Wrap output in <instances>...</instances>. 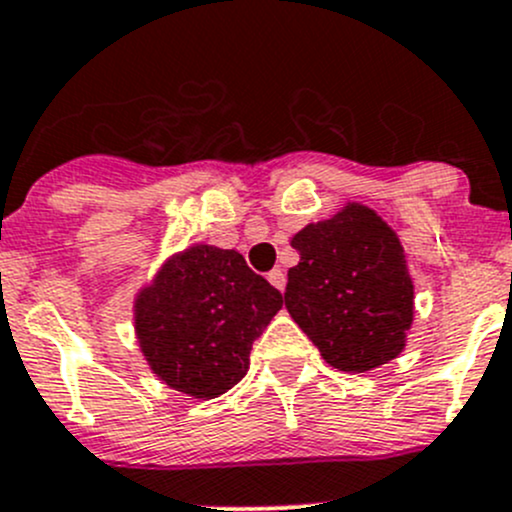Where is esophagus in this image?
<instances>
[{"instance_id":"34e87169","label":"esophagus","mask_w":512,"mask_h":512,"mask_svg":"<svg viewBox=\"0 0 512 512\" xmlns=\"http://www.w3.org/2000/svg\"><path fill=\"white\" fill-rule=\"evenodd\" d=\"M267 280H270L272 285L280 289V292H282V289H285V285H287V277H285V272L280 270V267H277V270H272L270 275H267Z\"/></svg>"}]
</instances>
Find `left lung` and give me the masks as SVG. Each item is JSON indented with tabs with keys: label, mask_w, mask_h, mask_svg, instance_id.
Returning a JSON list of instances; mask_svg holds the SVG:
<instances>
[{
	"label": "left lung",
	"mask_w": 512,
	"mask_h": 512,
	"mask_svg": "<svg viewBox=\"0 0 512 512\" xmlns=\"http://www.w3.org/2000/svg\"><path fill=\"white\" fill-rule=\"evenodd\" d=\"M285 307L329 366L369 371L396 359L414 322V282L399 237L371 208L349 203L292 237Z\"/></svg>",
	"instance_id": "left-lung-1"
}]
</instances>
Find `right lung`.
Returning <instances> with one entry per match:
<instances>
[{"mask_svg": "<svg viewBox=\"0 0 512 512\" xmlns=\"http://www.w3.org/2000/svg\"><path fill=\"white\" fill-rule=\"evenodd\" d=\"M282 294L235 250L193 245L136 299V337L153 374L193 399H215L250 369L252 342Z\"/></svg>", "mask_w": 512, "mask_h": 512, "instance_id": "right-lung-1", "label": "right lung"}]
</instances>
